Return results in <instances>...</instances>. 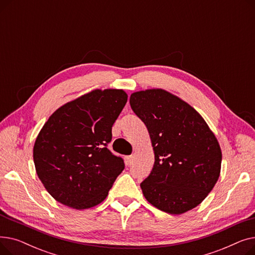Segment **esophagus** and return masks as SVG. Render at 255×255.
<instances>
[{
  "label": "esophagus",
  "instance_id": "34e87169",
  "mask_svg": "<svg viewBox=\"0 0 255 255\" xmlns=\"http://www.w3.org/2000/svg\"><path fill=\"white\" fill-rule=\"evenodd\" d=\"M133 161H134V156H127L126 157V163L128 164V165H131L132 163H133Z\"/></svg>",
  "mask_w": 255,
  "mask_h": 255
}]
</instances>
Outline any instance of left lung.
I'll use <instances>...</instances> for the list:
<instances>
[{
  "label": "left lung",
  "instance_id": "1",
  "mask_svg": "<svg viewBox=\"0 0 255 255\" xmlns=\"http://www.w3.org/2000/svg\"><path fill=\"white\" fill-rule=\"evenodd\" d=\"M129 102L155 153L153 169L140 183L144 197L175 215L195 208L220 175L222 154L214 133L193 107L164 90L133 93Z\"/></svg>",
  "mask_w": 255,
  "mask_h": 255
}]
</instances>
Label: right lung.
Wrapping results in <instances>:
<instances>
[{
	"label": "right lung",
	"instance_id": "add662e5",
	"mask_svg": "<svg viewBox=\"0 0 255 255\" xmlns=\"http://www.w3.org/2000/svg\"><path fill=\"white\" fill-rule=\"evenodd\" d=\"M122 90H95L61 106L36 138V172L59 203L84 210L100 204L125 168L107 145L127 102Z\"/></svg>",
	"mask_w": 255,
	"mask_h": 255
}]
</instances>
